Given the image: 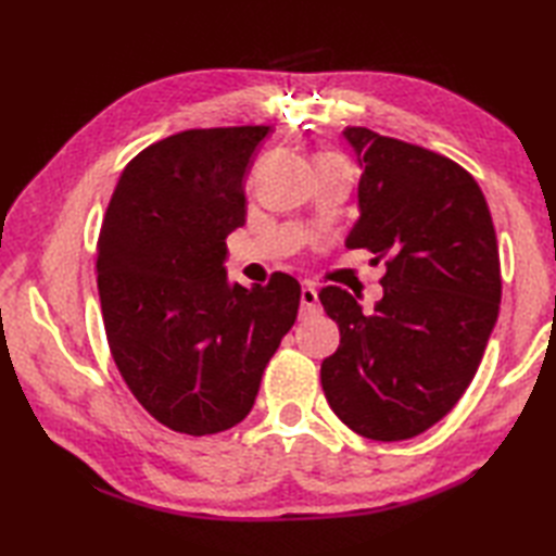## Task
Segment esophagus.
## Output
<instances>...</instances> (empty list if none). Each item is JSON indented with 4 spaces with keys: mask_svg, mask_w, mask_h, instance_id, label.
Listing matches in <instances>:
<instances>
[{
    "mask_svg": "<svg viewBox=\"0 0 556 556\" xmlns=\"http://www.w3.org/2000/svg\"><path fill=\"white\" fill-rule=\"evenodd\" d=\"M320 313V303H317V291L315 287H303L301 289V315L308 317V315H315Z\"/></svg>",
    "mask_w": 556,
    "mask_h": 556,
    "instance_id": "obj_1",
    "label": "esophagus"
}]
</instances>
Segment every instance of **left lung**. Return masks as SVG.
<instances>
[{
    "instance_id": "left-lung-1",
    "label": "left lung",
    "mask_w": 556,
    "mask_h": 556,
    "mask_svg": "<svg viewBox=\"0 0 556 556\" xmlns=\"http://www.w3.org/2000/svg\"><path fill=\"white\" fill-rule=\"evenodd\" d=\"M344 138L361 167L346 248L384 257L387 275L372 313L346 289L320 291L341 334L320 380L353 432L401 442L442 420L476 377L502 301L497 233L456 162L363 126Z\"/></svg>"
}]
</instances>
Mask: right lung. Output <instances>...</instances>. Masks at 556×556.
<instances>
[{
	"instance_id": "right-lung-1",
	"label": "right lung",
	"mask_w": 556,
	"mask_h": 556,
	"mask_svg": "<svg viewBox=\"0 0 556 556\" xmlns=\"http://www.w3.org/2000/svg\"><path fill=\"white\" fill-rule=\"evenodd\" d=\"M271 126L193 128L126 164L98 241L104 332L152 418L203 437L251 413L269 358L296 323L301 285L227 279L245 224V174Z\"/></svg>"
}]
</instances>
